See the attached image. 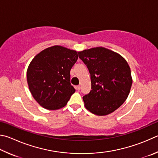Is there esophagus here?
<instances>
[{
	"label": "esophagus",
	"instance_id": "1",
	"mask_svg": "<svg viewBox=\"0 0 158 158\" xmlns=\"http://www.w3.org/2000/svg\"><path fill=\"white\" fill-rule=\"evenodd\" d=\"M75 88H76V90H77L79 91V90H80V89H81V87H80V85H77Z\"/></svg>",
	"mask_w": 158,
	"mask_h": 158
}]
</instances>
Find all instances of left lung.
Wrapping results in <instances>:
<instances>
[{"mask_svg": "<svg viewBox=\"0 0 158 158\" xmlns=\"http://www.w3.org/2000/svg\"><path fill=\"white\" fill-rule=\"evenodd\" d=\"M78 54L90 74L92 90L83 97L85 108L99 116L112 113L127 99L133 84L127 61L119 54L103 47Z\"/></svg>", "mask_w": 158, "mask_h": 158, "instance_id": "8db88e82", "label": "left lung"}]
</instances>
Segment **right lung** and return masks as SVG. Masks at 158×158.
Returning <instances> with one entry per match:
<instances>
[{
  "label": "right lung",
  "instance_id": "right-lung-1",
  "mask_svg": "<svg viewBox=\"0 0 158 158\" xmlns=\"http://www.w3.org/2000/svg\"><path fill=\"white\" fill-rule=\"evenodd\" d=\"M78 59L77 51L54 45L31 60L27 81L34 99L48 110L64 107L75 89L70 84V70Z\"/></svg>",
  "mask_w": 158,
  "mask_h": 158
}]
</instances>
